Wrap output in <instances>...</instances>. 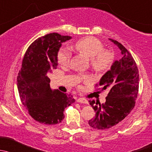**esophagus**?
<instances>
[{
	"instance_id": "34e87169",
	"label": "esophagus",
	"mask_w": 152,
	"mask_h": 152,
	"mask_svg": "<svg viewBox=\"0 0 152 152\" xmlns=\"http://www.w3.org/2000/svg\"><path fill=\"white\" fill-rule=\"evenodd\" d=\"M77 102L79 103H83V104H88V102L86 99H84V98H78V99H77Z\"/></svg>"
}]
</instances>
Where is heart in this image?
Wrapping results in <instances>:
<instances>
[{
    "label": "heart",
    "mask_w": 152,
    "mask_h": 152,
    "mask_svg": "<svg viewBox=\"0 0 152 152\" xmlns=\"http://www.w3.org/2000/svg\"><path fill=\"white\" fill-rule=\"evenodd\" d=\"M76 50L91 58V66L96 72H103L110 67L113 60V53L109 50L103 49L102 43L94 37H86L75 44ZM72 54L66 48H61L58 53V62L62 66L69 65ZM86 82L90 81V77L83 76Z\"/></svg>",
    "instance_id": "b5f03b06"
}]
</instances>
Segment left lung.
Listing matches in <instances>:
<instances>
[{
	"mask_svg": "<svg viewBox=\"0 0 152 152\" xmlns=\"http://www.w3.org/2000/svg\"><path fill=\"white\" fill-rule=\"evenodd\" d=\"M118 46L122 57L115 61L100 79L102 91H109L103 104L89 101L95 111V116L88 124L97 129H106L121 121L133 109L138 93L139 73L133 57L118 42L109 39Z\"/></svg>",
	"mask_w": 152,
	"mask_h": 152,
	"instance_id": "1",
	"label": "left lung"
}]
</instances>
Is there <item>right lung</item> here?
Instances as JSON below:
<instances>
[{
	"label": "right lung",
	"mask_w": 152,
	"mask_h": 152,
	"mask_svg": "<svg viewBox=\"0 0 152 152\" xmlns=\"http://www.w3.org/2000/svg\"><path fill=\"white\" fill-rule=\"evenodd\" d=\"M69 36L51 33L35 40L28 48L18 76L20 98L29 115L39 123L56 124L64 111L75 102L72 95L52 90L48 75L57 68L58 53Z\"/></svg>",
	"instance_id": "1"
}]
</instances>
